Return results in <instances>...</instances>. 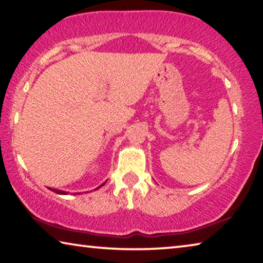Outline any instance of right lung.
Returning a JSON list of instances; mask_svg holds the SVG:
<instances>
[{
    "label": "right lung",
    "mask_w": 263,
    "mask_h": 263,
    "mask_svg": "<svg viewBox=\"0 0 263 263\" xmlns=\"http://www.w3.org/2000/svg\"><path fill=\"white\" fill-rule=\"evenodd\" d=\"M101 186H104V183ZM101 186H99L98 188H100ZM98 188H97V190H98ZM50 191L52 192H54V193H57V194H67V192H63V191H59V190H54V188H49Z\"/></svg>",
    "instance_id": "obj_1"
}]
</instances>
